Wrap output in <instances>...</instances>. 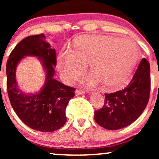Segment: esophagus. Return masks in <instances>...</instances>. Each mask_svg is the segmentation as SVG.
I'll list each match as a JSON object with an SVG mask.
<instances>
[{"label": "esophagus", "mask_w": 159, "mask_h": 159, "mask_svg": "<svg viewBox=\"0 0 159 159\" xmlns=\"http://www.w3.org/2000/svg\"><path fill=\"white\" fill-rule=\"evenodd\" d=\"M85 93V91L84 90H75V95H82Z\"/></svg>", "instance_id": "esophagus-1"}]
</instances>
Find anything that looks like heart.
Returning a JSON list of instances; mask_svg holds the SVG:
<instances>
[{"label": "heart", "mask_w": 159, "mask_h": 159, "mask_svg": "<svg viewBox=\"0 0 159 159\" xmlns=\"http://www.w3.org/2000/svg\"><path fill=\"white\" fill-rule=\"evenodd\" d=\"M139 51L130 39L103 35L88 36L75 44V51L64 49L58 56L57 66L64 81H75L86 69L92 71L84 78L88 86L103 82L118 88L125 83L138 61Z\"/></svg>", "instance_id": "heart-1"}]
</instances>
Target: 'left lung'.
Returning a JSON list of instances; mask_svg holds the SVG:
<instances>
[{"label": "left lung", "mask_w": 159, "mask_h": 159, "mask_svg": "<svg viewBox=\"0 0 159 159\" xmlns=\"http://www.w3.org/2000/svg\"><path fill=\"white\" fill-rule=\"evenodd\" d=\"M150 90V64L143 58L131 82L125 89L105 94L103 108L95 111V121L109 130L119 129L131 125L146 107Z\"/></svg>", "instance_id": "left-lung-1"}]
</instances>
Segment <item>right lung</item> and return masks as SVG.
<instances>
[{
    "mask_svg": "<svg viewBox=\"0 0 159 159\" xmlns=\"http://www.w3.org/2000/svg\"><path fill=\"white\" fill-rule=\"evenodd\" d=\"M25 56H34L40 59L46 71L44 85L34 94L20 91L16 82V66ZM56 65V51L45 40L44 34L23 39L11 53L6 64L11 105L26 125L40 132H53L64 125L66 106L69 100L75 96V88L53 78Z\"/></svg>",
    "mask_w": 159,
    "mask_h": 159,
    "instance_id": "obj_1",
    "label": "right lung"
}]
</instances>
